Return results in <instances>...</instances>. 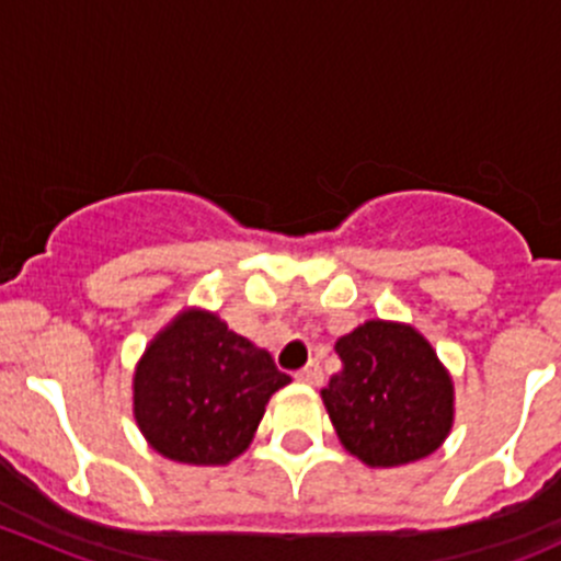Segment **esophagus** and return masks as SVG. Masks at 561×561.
<instances>
[{"label": "esophagus", "instance_id": "esophagus-1", "mask_svg": "<svg viewBox=\"0 0 561 561\" xmlns=\"http://www.w3.org/2000/svg\"><path fill=\"white\" fill-rule=\"evenodd\" d=\"M296 380L298 382H307V386H322V369L317 360H309L304 369L296 371Z\"/></svg>", "mask_w": 561, "mask_h": 561}]
</instances>
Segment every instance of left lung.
Masks as SVG:
<instances>
[{
  "mask_svg": "<svg viewBox=\"0 0 561 561\" xmlns=\"http://www.w3.org/2000/svg\"><path fill=\"white\" fill-rule=\"evenodd\" d=\"M344 369L322 388L333 428L369 467L434 454L454 423V386L410 325L371 320L336 342Z\"/></svg>",
  "mask_w": 561,
  "mask_h": 561,
  "instance_id": "left-lung-1",
  "label": "left lung"
}]
</instances>
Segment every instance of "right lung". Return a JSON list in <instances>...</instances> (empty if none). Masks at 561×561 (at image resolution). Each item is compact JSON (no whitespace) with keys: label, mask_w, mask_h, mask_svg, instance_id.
<instances>
[{"label":"right lung","mask_w":561,"mask_h":561,"mask_svg":"<svg viewBox=\"0 0 561 561\" xmlns=\"http://www.w3.org/2000/svg\"><path fill=\"white\" fill-rule=\"evenodd\" d=\"M290 382L217 314L184 312L135 369V421L162 456L228 463L244 454L271 393Z\"/></svg>","instance_id":"add662e5"}]
</instances>
